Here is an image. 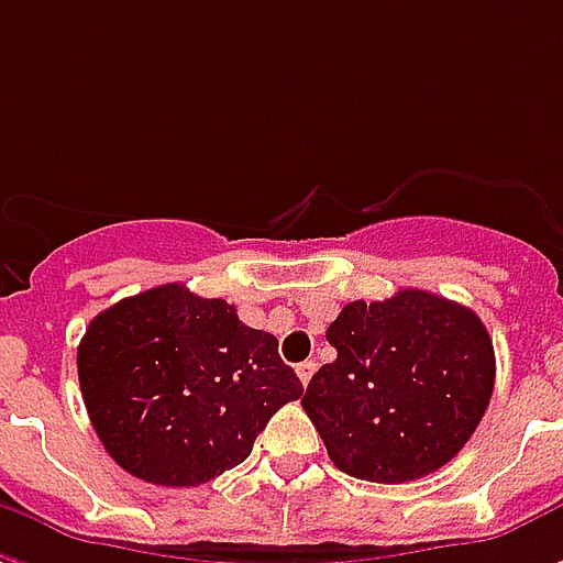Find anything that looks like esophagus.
<instances>
[{
  "mask_svg": "<svg viewBox=\"0 0 563 563\" xmlns=\"http://www.w3.org/2000/svg\"><path fill=\"white\" fill-rule=\"evenodd\" d=\"M295 371H298V379H301V383H310V377H313V374H317V362H313V358H307V362H301V365L295 367Z\"/></svg>",
  "mask_w": 563,
  "mask_h": 563,
  "instance_id": "esophagus-1",
  "label": "esophagus"
}]
</instances>
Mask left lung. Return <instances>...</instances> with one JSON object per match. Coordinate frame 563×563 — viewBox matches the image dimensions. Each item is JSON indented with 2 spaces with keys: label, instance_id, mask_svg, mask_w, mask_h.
Instances as JSON below:
<instances>
[{
  "label": "left lung",
  "instance_id": "1",
  "mask_svg": "<svg viewBox=\"0 0 563 563\" xmlns=\"http://www.w3.org/2000/svg\"><path fill=\"white\" fill-rule=\"evenodd\" d=\"M338 350L301 407L334 467L367 483H410L461 452L495 389L483 319L422 289L353 301L325 331Z\"/></svg>",
  "mask_w": 563,
  "mask_h": 563
}]
</instances>
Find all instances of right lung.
<instances>
[{
  "instance_id": "obj_1",
  "label": "right lung",
  "mask_w": 563,
  "mask_h": 563,
  "mask_svg": "<svg viewBox=\"0 0 563 563\" xmlns=\"http://www.w3.org/2000/svg\"><path fill=\"white\" fill-rule=\"evenodd\" d=\"M78 377L108 455L168 488L232 471L271 416L305 395L274 334L180 283L123 298L92 319Z\"/></svg>"
}]
</instances>
